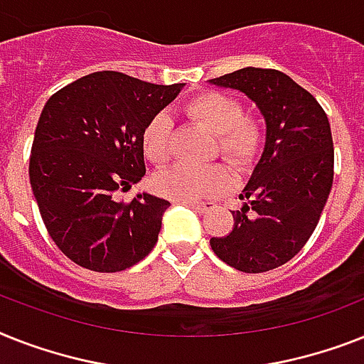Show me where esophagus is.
<instances>
[{
  "instance_id": "34e87169",
  "label": "esophagus",
  "mask_w": 364,
  "mask_h": 364,
  "mask_svg": "<svg viewBox=\"0 0 364 364\" xmlns=\"http://www.w3.org/2000/svg\"><path fill=\"white\" fill-rule=\"evenodd\" d=\"M181 205H187V208L196 209L198 213H205L211 209V203H203V202H179Z\"/></svg>"
}]
</instances>
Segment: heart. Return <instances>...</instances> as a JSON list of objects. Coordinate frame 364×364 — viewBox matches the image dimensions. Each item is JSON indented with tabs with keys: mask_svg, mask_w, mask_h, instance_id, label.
Masks as SVG:
<instances>
[{
	"mask_svg": "<svg viewBox=\"0 0 364 364\" xmlns=\"http://www.w3.org/2000/svg\"><path fill=\"white\" fill-rule=\"evenodd\" d=\"M187 114L215 134L213 155L223 156L237 172H247L258 162L265 144L264 123L256 115L243 114L241 100L220 91H205L188 102ZM172 117L166 112H159L141 132L144 153L155 164H164L172 156ZM230 185L232 177L220 164L209 168L177 164L155 177L156 191L177 202L211 200L220 196Z\"/></svg>",
	"mask_w": 364,
	"mask_h": 364,
	"instance_id": "b5f03b06",
	"label": "heart"
}]
</instances>
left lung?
I'll return each instance as SVG.
<instances>
[{
    "label": "left lung",
    "instance_id": "8db88e82",
    "mask_svg": "<svg viewBox=\"0 0 364 364\" xmlns=\"http://www.w3.org/2000/svg\"><path fill=\"white\" fill-rule=\"evenodd\" d=\"M211 84L243 91L264 114V155L232 211V232L211 249L243 273H265L294 258L318 226L333 187L335 149L320 102L274 69L245 67Z\"/></svg>",
    "mask_w": 364,
    "mask_h": 364
}]
</instances>
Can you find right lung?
Masks as SVG:
<instances>
[{"label":"right lung","mask_w":364,"mask_h":364,"mask_svg":"<svg viewBox=\"0 0 364 364\" xmlns=\"http://www.w3.org/2000/svg\"><path fill=\"white\" fill-rule=\"evenodd\" d=\"M181 84L115 70L82 76L50 97L35 129L29 183L58 249L97 273L125 271L155 247L168 200L117 202L146 173L141 132Z\"/></svg>","instance_id":"obj_1"}]
</instances>
